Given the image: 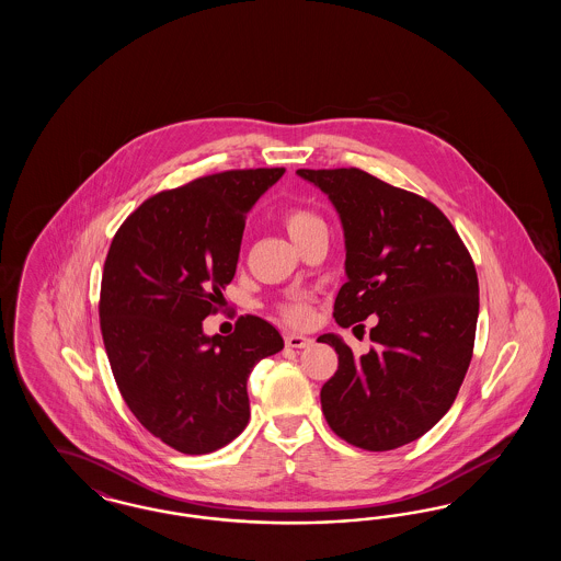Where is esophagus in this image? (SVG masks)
Instances as JSON below:
<instances>
[{"label": "esophagus", "instance_id": "1", "mask_svg": "<svg viewBox=\"0 0 561 561\" xmlns=\"http://www.w3.org/2000/svg\"><path fill=\"white\" fill-rule=\"evenodd\" d=\"M313 343V339H309V336H305V334H296V332H290V334H286V345L293 348H305L309 347Z\"/></svg>", "mask_w": 561, "mask_h": 561}]
</instances>
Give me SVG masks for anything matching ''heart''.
Here are the masks:
<instances>
[{
  "instance_id": "obj_1",
  "label": "heart",
  "mask_w": 561,
  "mask_h": 561,
  "mask_svg": "<svg viewBox=\"0 0 561 561\" xmlns=\"http://www.w3.org/2000/svg\"><path fill=\"white\" fill-rule=\"evenodd\" d=\"M284 225H286L290 238L294 241H298L300 238H305L309 231L321 227L323 222H321L320 216L311 213V210L290 208V210H286V214H284ZM282 316L286 320L294 321V323H300V321L309 318V307L302 300H290V302H286L282 307Z\"/></svg>"
}]
</instances>
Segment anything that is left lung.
<instances>
[{
	"label": "left lung",
	"mask_w": 561,
	"mask_h": 561,
	"mask_svg": "<svg viewBox=\"0 0 561 561\" xmlns=\"http://www.w3.org/2000/svg\"><path fill=\"white\" fill-rule=\"evenodd\" d=\"M296 174L328 195L343 225L347 282L334 320L348 328L378 318L374 347L362 357L339 334L318 339L339 353V370L321 387L323 416L357 448H400L450 410L471 364L476 265L453 222L425 197L357 168Z\"/></svg>",
	"instance_id": "obj_1"
}]
</instances>
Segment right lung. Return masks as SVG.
I'll return each mask as SVG.
<instances>
[{
	"mask_svg": "<svg viewBox=\"0 0 561 561\" xmlns=\"http://www.w3.org/2000/svg\"><path fill=\"white\" fill-rule=\"evenodd\" d=\"M284 168L229 170L149 197L108 248L101 330L119 393L140 425L183 454H208L248 425L252 368L284 348L245 316L229 336L204 334L231 284L245 214Z\"/></svg>",
	"mask_w": 561,
	"mask_h": 561,
	"instance_id": "obj_1",
	"label": "right lung"
}]
</instances>
